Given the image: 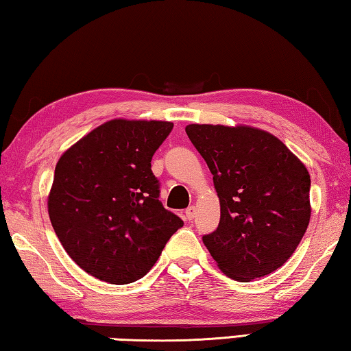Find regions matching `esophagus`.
<instances>
[{
	"instance_id": "obj_1",
	"label": "esophagus",
	"mask_w": 351,
	"mask_h": 351,
	"mask_svg": "<svg viewBox=\"0 0 351 351\" xmlns=\"http://www.w3.org/2000/svg\"><path fill=\"white\" fill-rule=\"evenodd\" d=\"M195 212H197V209H195V206H190L189 209H186V219L187 221H190V219H193L195 218Z\"/></svg>"
}]
</instances>
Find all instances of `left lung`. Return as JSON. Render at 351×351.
<instances>
[{"label": "left lung", "instance_id": "left-lung-1", "mask_svg": "<svg viewBox=\"0 0 351 351\" xmlns=\"http://www.w3.org/2000/svg\"><path fill=\"white\" fill-rule=\"evenodd\" d=\"M186 133L207 162L219 199L218 228L203 237L218 268L239 282L280 268L310 224L305 164L255 127L190 123Z\"/></svg>", "mask_w": 351, "mask_h": 351}]
</instances>
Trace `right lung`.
<instances>
[{
	"mask_svg": "<svg viewBox=\"0 0 351 351\" xmlns=\"http://www.w3.org/2000/svg\"><path fill=\"white\" fill-rule=\"evenodd\" d=\"M173 128L167 121L111 119L64 152L47 212L68 255L112 285L139 280L184 224L159 203L152 158Z\"/></svg>",
	"mask_w": 351,
	"mask_h": 351,
	"instance_id": "obj_1",
	"label": "right lung"
}]
</instances>
